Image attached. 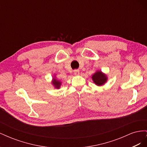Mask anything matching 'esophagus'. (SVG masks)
<instances>
[{"label": "esophagus", "mask_w": 147, "mask_h": 147, "mask_svg": "<svg viewBox=\"0 0 147 147\" xmlns=\"http://www.w3.org/2000/svg\"><path fill=\"white\" fill-rule=\"evenodd\" d=\"M74 74L75 75H78L80 74V71L78 70H74Z\"/></svg>", "instance_id": "obj_1"}]
</instances>
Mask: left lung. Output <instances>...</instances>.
I'll return each instance as SVG.
<instances>
[{
	"instance_id": "obj_1",
	"label": "left lung",
	"mask_w": 147,
	"mask_h": 147,
	"mask_svg": "<svg viewBox=\"0 0 147 147\" xmlns=\"http://www.w3.org/2000/svg\"><path fill=\"white\" fill-rule=\"evenodd\" d=\"M92 80L94 82L96 85L100 86L107 82L108 77L107 75L104 72H102L101 70H97L96 72L92 75L91 77Z\"/></svg>"
}]
</instances>
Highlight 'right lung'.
I'll return each mask as SVG.
<instances>
[{
    "instance_id": "right-lung-1",
    "label": "right lung",
    "mask_w": 147,
    "mask_h": 147,
    "mask_svg": "<svg viewBox=\"0 0 147 147\" xmlns=\"http://www.w3.org/2000/svg\"><path fill=\"white\" fill-rule=\"evenodd\" d=\"M51 84L56 89H59L61 88V86L62 84V82L60 81L59 80L57 79L56 77V75L53 77L52 80H51Z\"/></svg>"
}]
</instances>
